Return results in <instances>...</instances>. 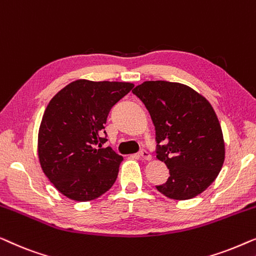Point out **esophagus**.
Returning a JSON list of instances; mask_svg holds the SVG:
<instances>
[{"mask_svg": "<svg viewBox=\"0 0 256 256\" xmlns=\"http://www.w3.org/2000/svg\"><path fill=\"white\" fill-rule=\"evenodd\" d=\"M140 156H142L144 160H147V161H150V159H152V156H150V153L146 150H140Z\"/></svg>", "mask_w": 256, "mask_h": 256, "instance_id": "1", "label": "esophagus"}]
</instances>
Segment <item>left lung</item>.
<instances>
[{"instance_id":"obj_1","label":"left lung","mask_w":256,"mask_h":256,"mask_svg":"<svg viewBox=\"0 0 256 256\" xmlns=\"http://www.w3.org/2000/svg\"><path fill=\"white\" fill-rule=\"evenodd\" d=\"M132 92L148 110L156 126V158L169 169L167 182L156 189L178 200L200 195L225 160L222 128L210 102L178 82L145 81Z\"/></svg>"}]
</instances>
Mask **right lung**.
<instances>
[{"label": "right lung", "instance_id": "add662e5", "mask_svg": "<svg viewBox=\"0 0 256 256\" xmlns=\"http://www.w3.org/2000/svg\"><path fill=\"white\" fill-rule=\"evenodd\" d=\"M130 82L76 80L50 100L38 132L42 169L56 190L78 202L92 200L116 181L123 156L100 148L111 108L132 90Z\"/></svg>", "mask_w": 256, "mask_h": 256}]
</instances>
